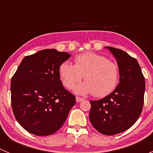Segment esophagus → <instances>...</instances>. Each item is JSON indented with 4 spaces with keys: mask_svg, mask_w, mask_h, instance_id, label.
<instances>
[{
    "mask_svg": "<svg viewBox=\"0 0 153 153\" xmlns=\"http://www.w3.org/2000/svg\"><path fill=\"white\" fill-rule=\"evenodd\" d=\"M76 101L77 102H81V101H84V98H80V97H78L77 96L76 98Z\"/></svg>",
    "mask_w": 153,
    "mask_h": 153,
    "instance_id": "esophagus-1",
    "label": "esophagus"
}]
</instances>
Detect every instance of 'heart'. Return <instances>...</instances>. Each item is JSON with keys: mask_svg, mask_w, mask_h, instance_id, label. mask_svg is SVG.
Segmentation results:
<instances>
[{"mask_svg": "<svg viewBox=\"0 0 153 153\" xmlns=\"http://www.w3.org/2000/svg\"><path fill=\"white\" fill-rule=\"evenodd\" d=\"M75 64L64 62L59 67V75L63 84L72 89L84 76L85 82L75 87L78 94L92 92L95 97H105L116 88L119 79V70L115 63L105 56L85 52L77 55Z\"/></svg>", "mask_w": 153, "mask_h": 153, "instance_id": "heart-1", "label": "heart"}]
</instances>
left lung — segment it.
Masks as SVG:
<instances>
[{"label": "left lung", "instance_id": "8db88e82", "mask_svg": "<svg viewBox=\"0 0 153 153\" xmlns=\"http://www.w3.org/2000/svg\"><path fill=\"white\" fill-rule=\"evenodd\" d=\"M105 48L116 58L120 82L105 98L90 101L89 120L99 132L113 135L129 129L139 118L143 105L145 79L135 58L121 49Z\"/></svg>", "mask_w": 153, "mask_h": 153}]
</instances>
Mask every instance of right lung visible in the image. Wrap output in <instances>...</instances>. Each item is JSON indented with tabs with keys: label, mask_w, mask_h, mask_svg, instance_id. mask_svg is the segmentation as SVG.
Here are the masks:
<instances>
[{
	"label": "right lung",
	"mask_w": 153,
	"mask_h": 153,
	"mask_svg": "<svg viewBox=\"0 0 153 153\" xmlns=\"http://www.w3.org/2000/svg\"><path fill=\"white\" fill-rule=\"evenodd\" d=\"M70 57L66 52L43 49L26 56L12 76V110L27 132L47 136L65 122L75 97L63 86L59 67Z\"/></svg>",
	"instance_id": "obj_1"
}]
</instances>
